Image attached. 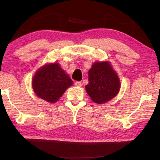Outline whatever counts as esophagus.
Here are the masks:
<instances>
[{
    "label": "esophagus",
    "instance_id": "esophagus-1",
    "mask_svg": "<svg viewBox=\"0 0 160 160\" xmlns=\"http://www.w3.org/2000/svg\"><path fill=\"white\" fill-rule=\"evenodd\" d=\"M74 85H75V87H82V83H81L80 82H76L75 84H74Z\"/></svg>",
    "mask_w": 160,
    "mask_h": 160
}]
</instances>
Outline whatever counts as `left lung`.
Here are the masks:
<instances>
[{
	"instance_id": "8db88e82",
	"label": "left lung",
	"mask_w": 160,
	"mask_h": 160,
	"mask_svg": "<svg viewBox=\"0 0 160 160\" xmlns=\"http://www.w3.org/2000/svg\"><path fill=\"white\" fill-rule=\"evenodd\" d=\"M88 76L89 84L85 89L95 103L108 102L119 93L121 87L119 78L108 61L94 62Z\"/></svg>"
}]
</instances>
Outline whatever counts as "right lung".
<instances>
[{"mask_svg":"<svg viewBox=\"0 0 160 160\" xmlns=\"http://www.w3.org/2000/svg\"><path fill=\"white\" fill-rule=\"evenodd\" d=\"M73 83L58 62H52L37 70L32 79V87L39 98L54 103Z\"/></svg>","mask_w":160,"mask_h":160,"instance_id":"right-lung-1","label":"right lung"}]
</instances>
